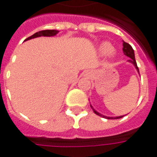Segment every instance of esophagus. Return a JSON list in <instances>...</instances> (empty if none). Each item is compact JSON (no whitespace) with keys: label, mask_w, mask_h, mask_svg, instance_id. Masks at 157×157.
Segmentation results:
<instances>
[{"label":"esophagus","mask_w":157,"mask_h":157,"mask_svg":"<svg viewBox=\"0 0 157 157\" xmlns=\"http://www.w3.org/2000/svg\"><path fill=\"white\" fill-rule=\"evenodd\" d=\"M90 74H91V73H90V72H87V75H90Z\"/></svg>","instance_id":"esophagus-1"}]
</instances>
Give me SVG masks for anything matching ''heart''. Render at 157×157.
Instances as JSON below:
<instances>
[{"label":"heart","mask_w":157,"mask_h":157,"mask_svg":"<svg viewBox=\"0 0 157 157\" xmlns=\"http://www.w3.org/2000/svg\"><path fill=\"white\" fill-rule=\"evenodd\" d=\"M99 53L102 55H109L110 57H113L114 53H113V47L111 44H109L108 42H103L99 46Z\"/></svg>","instance_id":"heart-1"}]
</instances>
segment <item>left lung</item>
I'll list each match as a JSON object with an SVG mask.
<instances>
[{
  "label": "left lung",
  "instance_id": "1",
  "mask_svg": "<svg viewBox=\"0 0 157 157\" xmlns=\"http://www.w3.org/2000/svg\"><path fill=\"white\" fill-rule=\"evenodd\" d=\"M123 52H124V54L126 56L129 57L130 59H129L128 61L135 65V68H136V70H137V71L139 72V68H138V66H137V64H136V61H135V52H134V49L132 48L130 44H128V43H125V42H124V43H123ZM139 73H140V72H139ZM91 107H92V109H93V112L95 113L97 115L101 116V117H102V118H108V119H117V118H120L123 117V116H119V117H107V116L102 115V114H101V113H99L98 112H97L95 109L92 108V105H91Z\"/></svg>",
  "mask_w": 157,
  "mask_h": 157
}]
</instances>
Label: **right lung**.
I'll use <instances>...</instances> for the list:
<instances>
[{"mask_svg":"<svg viewBox=\"0 0 157 157\" xmlns=\"http://www.w3.org/2000/svg\"><path fill=\"white\" fill-rule=\"evenodd\" d=\"M59 33L58 30H43V31H39L38 33H35L33 35L30 36L26 40H29V39H34V38H38V37H41V36H46V37H52V36L56 35Z\"/></svg>","mask_w":157,"mask_h":157,"instance_id":"1","label":"right lung"}]
</instances>
